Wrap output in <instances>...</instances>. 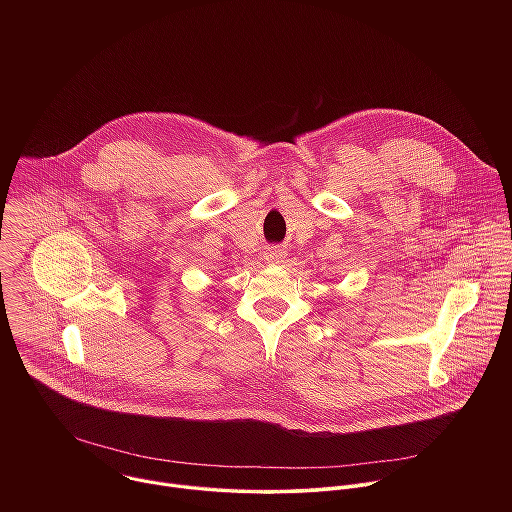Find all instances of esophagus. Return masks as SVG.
<instances>
[{
	"label": "esophagus",
	"instance_id": "34e87169",
	"mask_svg": "<svg viewBox=\"0 0 512 512\" xmlns=\"http://www.w3.org/2000/svg\"><path fill=\"white\" fill-rule=\"evenodd\" d=\"M264 258H266V262L268 264H282L284 260H286V252L284 250H280V248H268L266 250V254H264Z\"/></svg>",
	"mask_w": 512,
	"mask_h": 512
}]
</instances>
